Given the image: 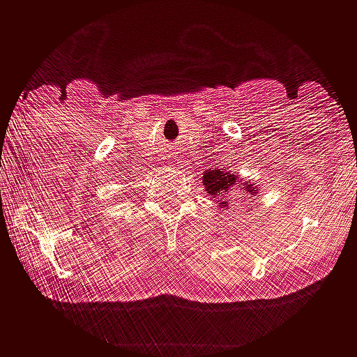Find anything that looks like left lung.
<instances>
[{
    "instance_id": "1",
    "label": "left lung",
    "mask_w": 357,
    "mask_h": 357,
    "mask_svg": "<svg viewBox=\"0 0 357 357\" xmlns=\"http://www.w3.org/2000/svg\"><path fill=\"white\" fill-rule=\"evenodd\" d=\"M201 181H203L205 192L215 199V203H219L221 211L231 208L233 205L237 206V203H247L251 197H257L261 190V187L249 181H243L239 174L227 169H208L203 172Z\"/></svg>"
}]
</instances>
